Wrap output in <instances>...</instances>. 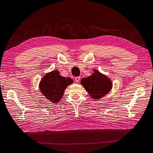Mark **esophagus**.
Listing matches in <instances>:
<instances>
[{"label":"esophagus","instance_id":"34e87169","mask_svg":"<svg viewBox=\"0 0 153 153\" xmlns=\"http://www.w3.org/2000/svg\"><path fill=\"white\" fill-rule=\"evenodd\" d=\"M80 76H77V77L75 78V82L76 83H78L79 82H80Z\"/></svg>","mask_w":153,"mask_h":153}]
</instances>
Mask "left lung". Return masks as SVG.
Masks as SVG:
<instances>
[{
  "mask_svg": "<svg viewBox=\"0 0 153 153\" xmlns=\"http://www.w3.org/2000/svg\"><path fill=\"white\" fill-rule=\"evenodd\" d=\"M81 85L94 100L100 99L112 88V82L111 79L96 70H94L93 74L90 76L83 78Z\"/></svg>",
  "mask_w": 153,
  "mask_h": 153,
  "instance_id": "left-lung-1",
  "label": "left lung"
}]
</instances>
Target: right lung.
<instances>
[{"label": "right lung", "instance_id": "1", "mask_svg": "<svg viewBox=\"0 0 153 153\" xmlns=\"http://www.w3.org/2000/svg\"><path fill=\"white\" fill-rule=\"evenodd\" d=\"M73 82L71 78L62 76L58 70H54L47 73L43 76L39 87L41 92L47 99L53 103H56L63 96L65 90Z\"/></svg>", "mask_w": 153, "mask_h": 153}]
</instances>
